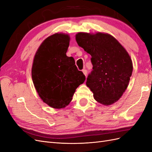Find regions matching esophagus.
I'll use <instances>...</instances> for the list:
<instances>
[{"label":"esophagus","mask_w":152,"mask_h":152,"mask_svg":"<svg viewBox=\"0 0 152 152\" xmlns=\"http://www.w3.org/2000/svg\"><path fill=\"white\" fill-rule=\"evenodd\" d=\"M82 72H83V73H84L85 76H86V75H87V70H86V69H84V70H82Z\"/></svg>","instance_id":"esophagus-1"}]
</instances>
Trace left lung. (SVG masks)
<instances>
[{
  "label": "left lung",
  "instance_id": "8db88e82",
  "mask_svg": "<svg viewBox=\"0 0 152 152\" xmlns=\"http://www.w3.org/2000/svg\"><path fill=\"white\" fill-rule=\"evenodd\" d=\"M78 45L91 54L93 71L86 85L94 98L108 106L115 103L126 90L132 72V62L126 49L113 36L97 32H79Z\"/></svg>",
  "mask_w": 152,
  "mask_h": 152
}]
</instances>
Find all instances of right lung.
<instances>
[{"label":"right lung","mask_w":152,"mask_h":152,"mask_svg":"<svg viewBox=\"0 0 152 152\" xmlns=\"http://www.w3.org/2000/svg\"><path fill=\"white\" fill-rule=\"evenodd\" d=\"M70 40L68 34L62 33L48 37L37 50L32 65V80L39 97L56 109L68 105L86 80L73 58L66 54Z\"/></svg>","instance_id":"obj_1"}]
</instances>
